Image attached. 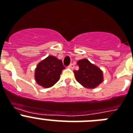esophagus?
Here are the masks:
<instances>
[{
  "instance_id": "obj_1",
  "label": "esophagus",
  "mask_w": 133,
  "mask_h": 133,
  "mask_svg": "<svg viewBox=\"0 0 133 133\" xmlns=\"http://www.w3.org/2000/svg\"><path fill=\"white\" fill-rule=\"evenodd\" d=\"M69 68H70V69H73L75 68V65L73 64H72V63H71V64H69Z\"/></svg>"
}]
</instances>
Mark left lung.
<instances>
[{
  "instance_id": "1",
  "label": "left lung",
  "mask_w": 133,
  "mask_h": 133,
  "mask_svg": "<svg viewBox=\"0 0 133 133\" xmlns=\"http://www.w3.org/2000/svg\"><path fill=\"white\" fill-rule=\"evenodd\" d=\"M79 70L74 71L78 82L89 89L95 88L103 81V73L99 68L91 64L87 59L78 61Z\"/></svg>"
}]
</instances>
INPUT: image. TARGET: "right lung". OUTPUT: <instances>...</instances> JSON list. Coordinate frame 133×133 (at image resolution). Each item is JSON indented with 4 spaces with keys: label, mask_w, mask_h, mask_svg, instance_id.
<instances>
[{
    "label": "right lung",
    "mask_w": 133,
    "mask_h": 133,
    "mask_svg": "<svg viewBox=\"0 0 133 133\" xmlns=\"http://www.w3.org/2000/svg\"><path fill=\"white\" fill-rule=\"evenodd\" d=\"M64 68L61 60L50 56L37 64L35 72L36 82L46 88L54 85Z\"/></svg>",
    "instance_id": "obj_1"
}]
</instances>
